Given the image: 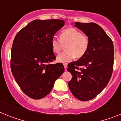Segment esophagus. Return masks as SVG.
<instances>
[{
	"label": "esophagus",
	"instance_id": "1",
	"mask_svg": "<svg viewBox=\"0 0 121 121\" xmlns=\"http://www.w3.org/2000/svg\"><path fill=\"white\" fill-rule=\"evenodd\" d=\"M64 68H65V70H67V65L66 64H64Z\"/></svg>",
	"mask_w": 121,
	"mask_h": 121
}]
</instances>
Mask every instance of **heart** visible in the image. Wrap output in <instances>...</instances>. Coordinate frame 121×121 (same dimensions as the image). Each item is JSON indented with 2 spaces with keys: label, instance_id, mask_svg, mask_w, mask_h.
Returning a JSON list of instances; mask_svg holds the SVG:
<instances>
[{
  "label": "heart",
  "instance_id": "1",
  "mask_svg": "<svg viewBox=\"0 0 121 121\" xmlns=\"http://www.w3.org/2000/svg\"><path fill=\"white\" fill-rule=\"evenodd\" d=\"M88 37L74 28H68L60 33V37L54 36L51 39L52 49L55 53H59L65 45V51L57 56V61L68 63L74 57L79 59L84 56L89 48Z\"/></svg>",
  "mask_w": 121,
  "mask_h": 121
}]
</instances>
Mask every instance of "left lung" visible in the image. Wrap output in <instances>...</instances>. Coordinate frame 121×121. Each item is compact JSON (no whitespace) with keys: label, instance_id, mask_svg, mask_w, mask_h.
Segmentation results:
<instances>
[{"label":"left lung","instance_id":"obj_1","mask_svg":"<svg viewBox=\"0 0 121 121\" xmlns=\"http://www.w3.org/2000/svg\"><path fill=\"white\" fill-rule=\"evenodd\" d=\"M75 26L88 37L90 44L84 56L68 65L67 71L72 75L68 86L74 97L86 101L99 95L110 79L114 47L112 39L96 23L76 22Z\"/></svg>","mask_w":121,"mask_h":121}]
</instances>
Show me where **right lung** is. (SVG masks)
<instances>
[{"label":"right lung","mask_w":121,"mask_h":121,"mask_svg":"<svg viewBox=\"0 0 121 121\" xmlns=\"http://www.w3.org/2000/svg\"><path fill=\"white\" fill-rule=\"evenodd\" d=\"M59 19L35 20L15 36L11 52V70L21 89L28 96L39 99L48 95L64 71L56 59L51 39L64 26Z\"/></svg>","instance_id":"add662e5"}]
</instances>
